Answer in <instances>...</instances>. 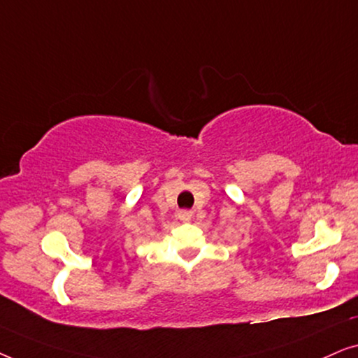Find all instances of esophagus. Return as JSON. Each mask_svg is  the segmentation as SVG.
<instances>
[{
	"mask_svg": "<svg viewBox=\"0 0 358 358\" xmlns=\"http://www.w3.org/2000/svg\"><path fill=\"white\" fill-rule=\"evenodd\" d=\"M192 212H190V210H180V212L178 213V217H179V220L180 222H184V223H187V222H190V218H192Z\"/></svg>",
	"mask_w": 358,
	"mask_h": 358,
	"instance_id": "34e87169",
	"label": "esophagus"
}]
</instances>
